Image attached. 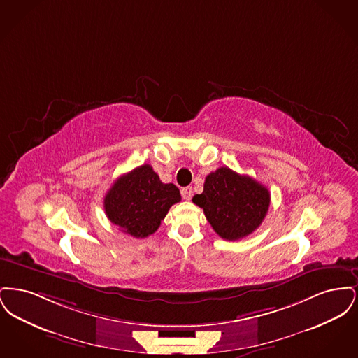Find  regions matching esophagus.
<instances>
[{
	"instance_id": "esophagus-1",
	"label": "esophagus",
	"mask_w": 358,
	"mask_h": 358,
	"mask_svg": "<svg viewBox=\"0 0 358 358\" xmlns=\"http://www.w3.org/2000/svg\"><path fill=\"white\" fill-rule=\"evenodd\" d=\"M181 194H182V199H184V200H190V199H192V194H193V190H192V187H182Z\"/></svg>"
}]
</instances>
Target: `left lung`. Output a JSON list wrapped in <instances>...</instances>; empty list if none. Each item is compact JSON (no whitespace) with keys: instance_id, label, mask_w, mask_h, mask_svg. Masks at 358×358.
Returning a JSON list of instances; mask_svg holds the SVG:
<instances>
[{"instance_id":"left-lung-1","label":"left lung","mask_w":358,"mask_h":358,"mask_svg":"<svg viewBox=\"0 0 358 358\" xmlns=\"http://www.w3.org/2000/svg\"><path fill=\"white\" fill-rule=\"evenodd\" d=\"M193 203L204 209L220 238L235 241L251 235L264 220L270 192L254 178L222 166L206 176L204 190Z\"/></svg>"}]
</instances>
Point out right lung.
Segmentation results:
<instances>
[{
	"label": "right lung",
	"mask_w": 358,
	"mask_h": 358,
	"mask_svg": "<svg viewBox=\"0 0 358 358\" xmlns=\"http://www.w3.org/2000/svg\"><path fill=\"white\" fill-rule=\"evenodd\" d=\"M181 201L178 187L161 182L148 164L129 171L114 182L104 197L108 220L133 238L154 234L173 204Z\"/></svg>",
	"instance_id": "add662e5"
}]
</instances>
